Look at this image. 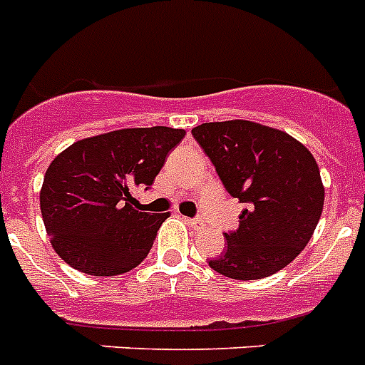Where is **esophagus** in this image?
<instances>
[{
	"mask_svg": "<svg viewBox=\"0 0 365 365\" xmlns=\"http://www.w3.org/2000/svg\"><path fill=\"white\" fill-rule=\"evenodd\" d=\"M187 223L191 225V227H198V225H202V217H191L187 219Z\"/></svg>",
	"mask_w": 365,
	"mask_h": 365,
	"instance_id": "1",
	"label": "esophagus"
}]
</instances>
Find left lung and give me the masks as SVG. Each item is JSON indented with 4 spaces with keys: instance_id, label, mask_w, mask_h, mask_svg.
Returning a JSON list of instances; mask_svg holds the SVG:
<instances>
[{
    "instance_id": "obj_1",
    "label": "left lung",
    "mask_w": 365,
    "mask_h": 365,
    "mask_svg": "<svg viewBox=\"0 0 365 365\" xmlns=\"http://www.w3.org/2000/svg\"><path fill=\"white\" fill-rule=\"evenodd\" d=\"M191 133L230 197L245 204L238 229L225 234V253L210 266L232 279L253 281L290 264L322 213L315 157L287 133L253 121H213Z\"/></svg>"
}]
</instances>
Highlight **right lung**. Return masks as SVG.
Instances as JSON below:
<instances>
[{"label":"right lung","instance_id":"add662e5","mask_svg":"<svg viewBox=\"0 0 365 365\" xmlns=\"http://www.w3.org/2000/svg\"><path fill=\"white\" fill-rule=\"evenodd\" d=\"M183 129H120L71 144L50 163L41 213L56 253L88 275L125 274L146 259L168 213L140 212L136 189H150Z\"/></svg>","mask_w":365,"mask_h":365}]
</instances>
